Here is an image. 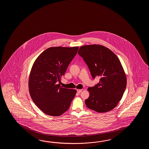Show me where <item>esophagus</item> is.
Wrapping results in <instances>:
<instances>
[{"label":"esophagus","mask_w":149,"mask_h":149,"mask_svg":"<svg viewBox=\"0 0 149 149\" xmlns=\"http://www.w3.org/2000/svg\"><path fill=\"white\" fill-rule=\"evenodd\" d=\"M77 91L78 93H80L81 92H82V89H77Z\"/></svg>","instance_id":"obj_1"}]
</instances>
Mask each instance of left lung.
Here are the masks:
<instances>
[{"label": "left lung", "mask_w": 149, "mask_h": 149, "mask_svg": "<svg viewBox=\"0 0 149 149\" xmlns=\"http://www.w3.org/2000/svg\"><path fill=\"white\" fill-rule=\"evenodd\" d=\"M78 53L87 65L93 79L100 77L97 84L88 88L87 107L100 113L111 111L120 101L126 88V76L120 60L102 45L83 46Z\"/></svg>", "instance_id": "8db88e82"}]
</instances>
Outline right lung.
<instances>
[{"mask_svg": "<svg viewBox=\"0 0 149 149\" xmlns=\"http://www.w3.org/2000/svg\"><path fill=\"white\" fill-rule=\"evenodd\" d=\"M78 47H52L36 60L29 79V88L35 104L45 114L59 116L67 111L76 94L75 89L57 84L64 75Z\"/></svg>", "mask_w": 149, "mask_h": 149, "instance_id": "obj_1", "label": "right lung"}]
</instances>
